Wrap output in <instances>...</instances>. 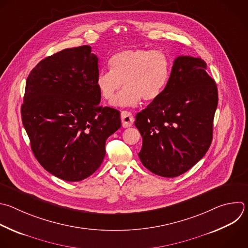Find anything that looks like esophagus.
Masks as SVG:
<instances>
[{"label": "esophagus", "instance_id": "34e87169", "mask_svg": "<svg viewBox=\"0 0 248 248\" xmlns=\"http://www.w3.org/2000/svg\"><path fill=\"white\" fill-rule=\"evenodd\" d=\"M121 119H122V124H123V127L126 128V127H130L134 122V118L133 116L127 112V111H123L121 114Z\"/></svg>", "mask_w": 248, "mask_h": 248}]
</instances>
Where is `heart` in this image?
Returning <instances> with one entry per match:
<instances>
[{
    "label": "heart",
    "instance_id": "1",
    "mask_svg": "<svg viewBox=\"0 0 248 248\" xmlns=\"http://www.w3.org/2000/svg\"><path fill=\"white\" fill-rule=\"evenodd\" d=\"M110 71H102L96 78L100 96L115 105L134 107L143 99L155 100L167 88L171 74V61L162 50L128 48L118 52L109 61Z\"/></svg>",
    "mask_w": 248,
    "mask_h": 248
}]
</instances>
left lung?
I'll return each instance as SVG.
<instances>
[{"instance_id":"left-lung-1","label":"left lung","mask_w":248,"mask_h":248,"mask_svg":"<svg viewBox=\"0 0 248 248\" xmlns=\"http://www.w3.org/2000/svg\"><path fill=\"white\" fill-rule=\"evenodd\" d=\"M218 104L215 80L200 57L178 56L162 93L135 117L143 139V166L162 177H176L205 155Z\"/></svg>"}]
</instances>
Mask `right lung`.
Instances as JSON below:
<instances>
[{
  "instance_id": "obj_1",
  "label": "right lung",
  "mask_w": 248,
  "mask_h": 248,
  "mask_svg": "<svg viewBox=\"0 0 248 248\" xmlns=\"http://www.w3.org/2000/svg\"><path fill=\"white\" fill-rule=\"evenodd\" d=\"M98 58L90 46L66 48L30 72L21 118L41 166L69 182L94 173L107 138L122 125L121 114L99 106Z\"/></svg>"
}]
</instances>
